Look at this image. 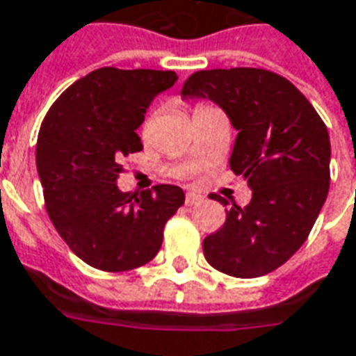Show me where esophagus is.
Wrapping results in <instances>:
<instances>
[{
	"instance_id": "1",
	"label": "esophagus",
	"mask_w": 356,
	"mask_h": 356,
	"mask_svg": "<svg viewBox=\"0 0 356 356\" xmlns=\"http://www.w3.org/2000/svg\"><path fill=\"white\" fill-rule=\"evenodd\" d=\"M186 205H198V204H202V202H204V196H202V194H196V192H186Z\"/></svg>"
}]
</instances>
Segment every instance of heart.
<instances>
[{"label":"heart","instance_id":"1","mask_svg":"<svg viewBox=\"0 0 356 356\" xmlns=\"http://www.w3.org/2000/svg\"><path fill=\"white\" fill-rule=\"evenodd\" d=\"M202 109H205V105H200V107H196V111H202ZM194 111V113H196Z\"/></svg>","mask_w":356,"mask_h":356}]
</instances>
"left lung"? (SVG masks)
<instances>
[{
    "instance_id": "8db88e82",
    "label": "left lung",
    "mask_w": 356,
    "mask_h": 356,
    "mask_svg": "<svg viewBox=\"0 0 356 356\" xmlns=\"http://www.w3.org/2000/svg\"><path fill=\"white\" fill-rule=\"evenodd\" d=\"M181 96L211 99L238 130L230 168L252 191L204 239L205 260L232 277L285 264L309 236L330 186V138L307 97L285 77L254 67L198 71ZM213 200L228 205L225 198Z\"/></svg>"
}]
</instances>
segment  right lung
I'll list each match as a JSON object with an SVG mask.
<instances>
[{
  "label": "right lung",
  "instance_id": "right-lung-1",
  "mask_svg": "<svg viewBox=\"0 0 356 356\" xmlns=\"http://www.w3.org/2000/svg\"><path fill=\"white\" fill-rule=\"evenodd\" d=\"M175 71L102 67L58 97L38 138V173L52 225L79 259L104 272L151 262L185 192L175 185L118 191L122 156L139 152L138 128Z\"/></svg>",
  "mask_w": 356,
  "mask_h": 356
}]
</instances>
